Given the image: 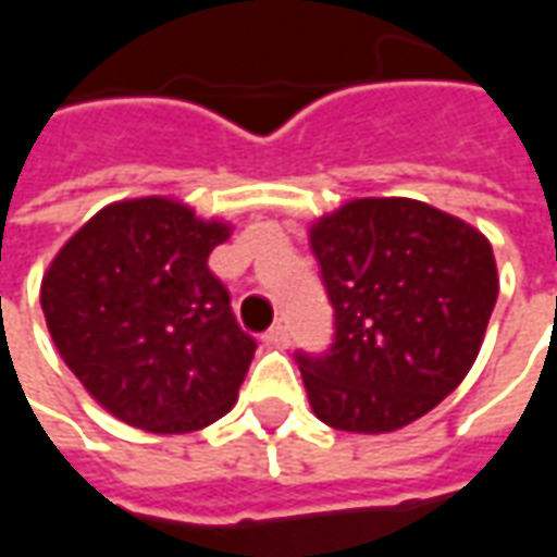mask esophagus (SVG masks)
Returning a JSON list of instances; mask_svg holds the SVG:
<instances>
[{
  "mask_svg": "<svg viewBox=\"0 0 557 557\" xmlns=\"http://www.w3.org/2000/svg\"><path fill=\"white\" fill-rule=\"evenodd\" d=\"M265 346H271V349H286L289 346V327L286 325H274L271 331H265Z\"/></svg>",
  "mask_w": 557,
  "mask_h": 557,
  "instance_id": "esophagus-1",
  "label": "esophagus"
}]
</instances>
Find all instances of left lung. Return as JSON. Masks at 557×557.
Listing matches in <instances>:
<instances>
[{
	"instance_id": "left-lung-1",
	"label": "left lung",
	"mask_w": 557,
	"mask_h": 557,
	"mask_svg": "<svg viewBox=\"0 0 557 557\" xmlns=\"http://www.w3.org/2000/svg\"><path fill=\"white\" fill-rule=\"evenodd\" d=\"M334 343L301 355L310 409L343 432H394L442 403L471 370L498 298L490 238L406 199H351L310 226Z\"/></svg>"
}]
</instances>
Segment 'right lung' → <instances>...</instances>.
I'll list each match as a JSON object with an SVG mask.
<instances>
[{
  "label": "right lung",
  "mask_w": 557,
  "mask_h": 557,
  "mask_svg": "<svg viewBox=\"0 0 557 557\" xmlns=\"http://www.w3.org/2000/svg\"><path fill=\"white\" fill-rule=\"evenodd\" d=\"M230 235L182 199L139 196L101 208L55 253L44 319L67 370L113 418L178 435L235 406L256 339L208 271Z\"/></svg>",
  "instance_id": "add662e5"
}]
</instances>
